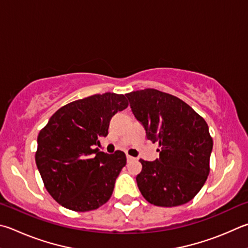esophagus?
Here are the masks:
<instances>
[{
	"instance_id": "1",
	"label": "esophagus",
	"mask_w": 248,
	"mask_h": 248,
	"mask_svg": "<svg viewBox=\"0 0 248 248\" xmlns=\"http://www.w3.org/2000/svg\"><path fill=\"white\" fill-rule=\"evenodd\" d=\"M133 159V157L132 156H130V155H127V160L128 161H130V160H132Z\"/></svg>"
}]
</instances>
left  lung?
Returning a JSON list of instances; mask_svg holds the SVG:
<instances>
[{"label": "left lung", "instance_id": "8db88e82", "mask_svg": "<svg viewBox=\"0 0 248 248\" xmlns=\"http://www.w3.org/2000/svg\"><path fill=\"white\" fill-rule=\"evenodd\" d=\"M147 139L159 144V158L140 159L139 190L148 202L160 207L186 204L208 177L213 138L208 124L179 97L155 89L125 94Z\"/></svg>", "mask_w": 248, "mask_h": 248}]
</instances>
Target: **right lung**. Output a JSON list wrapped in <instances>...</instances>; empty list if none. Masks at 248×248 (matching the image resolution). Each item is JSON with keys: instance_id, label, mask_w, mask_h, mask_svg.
Wrapping results in <instances>:
<instances>
[{"instance_id": "right-lung-1", "label": "right lung", "mask_w": 248, "mask_h": 248, "mask_svg": "<svg viewBox=\"0 0 248 248\" xmlns=\"http://www.w3.org/2000/svg\"><path fill=\"white\" fill-rule=\"evenodd\" d=\"M124 94H94L61 107L38 136L35 164L44 186L58 204L74 211L97 209L110 199L127 158L124 152H98V138L128 107Z\"/></svg>"}]
</instances>
